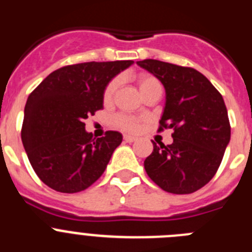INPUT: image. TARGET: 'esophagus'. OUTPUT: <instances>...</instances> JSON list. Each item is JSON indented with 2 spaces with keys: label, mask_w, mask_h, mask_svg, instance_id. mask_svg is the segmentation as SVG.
I'll list each match as a JSON object with an SVG mask.
<instances>
[{
  "label": "esophagus",
  "mask_w": 252,
  "mask_h": 252,
  "mask_svg": "<svg viewBox=\"0 0 252 252\" xmlns=\"http://www.w3.org/2000/svg\"><path fill=\"white\" fill-rule=\"evenodd\" d=\"M124 140H125V141H126V142H133V141H136L137 137L130 136V135H125Z\"/></svg>",
  "instance_id": "34e87169"
}]
</instances>
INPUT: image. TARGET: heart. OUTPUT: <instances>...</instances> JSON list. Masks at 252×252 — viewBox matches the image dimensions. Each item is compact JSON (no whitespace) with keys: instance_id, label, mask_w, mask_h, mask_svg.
Instances as JSON below:
<instances>
[{"instance_id":"1","label":"heart","mask_w":252,"mask_h":252,"mask_svg":"<svg viewBox=\"0 0 252 252\" xmlns=\"http://www.w3.org/2000/svg\"><path fill=\"white\" fill-rule=\"evenodd\" d=\"M119 79H112L110 83L107 84L103 92L104 102L112 101L113 95H115L116 91H117V87H119ZM136 83L139 86V90L142 95L145 94L146 92H149L150 90H153V88H155V87L160 86V82L158 81V78H155L151 74H146V73H142V74L137 75ZM115 122L119 127H121L125 131H136L140 127L139 120L135 119V117H131V116L119 115L115 119Z\"/></svg>"}]
</instances>
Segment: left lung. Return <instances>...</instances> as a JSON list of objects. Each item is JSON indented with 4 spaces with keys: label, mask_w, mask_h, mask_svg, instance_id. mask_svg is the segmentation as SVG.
<instances>
[{
    "label": "left lung",
    "mask_w": 252,
    "mask_h": 252,
    "mask_svg": "<svg viewBox=\"0 0 252 252\" xmlns=\"http://www.w3.org/2000/svg\"><path fill=\"white\" fill-rule=\"evenodd\" d=\"M165 88L159 132L171 128L173 144H154L144 161L154 183L173 194H189L215 177L231 137L221 93L202 73L155 59L137 62Z\"/></svg>",
    "instance_id": "left-lung-1"
}]
</instances>
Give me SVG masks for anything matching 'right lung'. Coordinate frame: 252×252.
<instances>
[{
	"label": "right lung",
	"instance_id": "obj_1",
	"mask_svg": "<svg viewBox=\"0 0 252 252\" xmlns=\"http://www.w3.org/2000/svg\"><path fill=\"white\" fill-rule=\"evenodd\" d=\"M132 60L88 62L59 68L29 95L21 140L40 180L60 193L82 192L103 174L122 135L95 139L84 120L103 108V92Z\"/></svg>",
	"mask_w": 252,
	"mask_h": 252
}]
</instances>
